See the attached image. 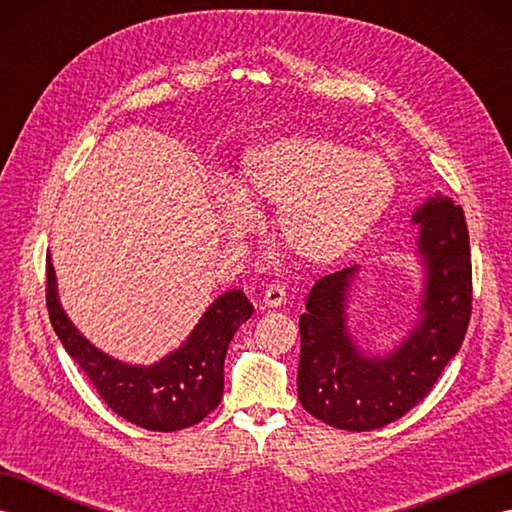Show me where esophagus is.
Instances as JSON below:
<instances>
[{
  "label": "esophagus",
  "mask_w": 512,
  "mask_h": 512,
  "mask_svg": "<svg viewBox=\"0 0 512 512\" xmlns=\"http://www.w3.org/2000/svg\"><path fill=\"white\" fill-rule=\"evenodd\" d=\"M286 303V288L279 286V284H270L264 290V297H262V306L264 308H279Z\"/></svg>",
  "instance_id": "esophagus-1"
}]
</instances>
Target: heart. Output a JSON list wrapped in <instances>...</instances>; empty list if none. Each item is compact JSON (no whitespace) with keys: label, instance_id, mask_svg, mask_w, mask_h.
I'll use <instances>...</instances> for the list:
<instances>
[{"label":"heart","instance_id":"1","mask_svg":"<svg viewBox=\"0 0 512 512\" xmlns=\"http://www.w3.org/2000/svg\"><path fill=\"white\" fill-rule=\"evenodd\" d=\"M396 176L383 158L319 136H281L244 158L237 193L220 191L231 235L246 233L253 211H277L279 244L303 262L345 255L383 217Z\"/></svg>","mask_w":512,"mask_h":512}]
</instances>
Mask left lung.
<instances>
[{
  "instance_id": "left-lung-1",
  "label": "left lung",
  "mask_w": 512,
  "mask_h": 512,
  "mask_svg": "<svg viewBox=\"0 0 512 512\" xmlns=\"http://www.w3.org/2000/svg\"><path fill=\"white\" fill-rule=\"evenodd\" d=\"M422 292L416 321L394 350H363L347 328L361 266L321 277L299 317L297 391L314 418L345 431H372L405 416L458 354L471 317V246L462 206L436 193L411 215Z\"/></svg>"
}]
</instances>
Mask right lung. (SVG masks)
<instances>
[{
	"mask_svg": "<svg viewBox=\"0 0 512 512\" xmlns=\"http://www.w3.org/2000/svg\"><path fill=\"white\" fill-rule=\"evenodd\" d=\"M46 270L52 328L65 352L118 416L149 431H180L204 420L220 405L228 343L253 314V303L242 290H228L217 297L178 350L154 365H132L85 339L61 306L50 255Z\"/></svg>",
	"mask_w": 512,
	"mask_h": 512,
	"instance_id": "obj_1",
	"label": "right lung"
}]
</instances>
